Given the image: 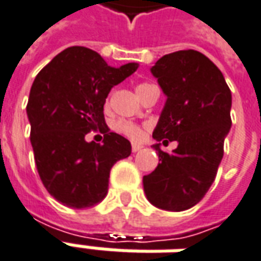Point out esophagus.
Returning <instances> with one entry per match:
<instances>
[{
    "label": "esophagus",
    "mask_w": 261,
    "mask_h": 261,
    "mask_svg": "<svg viewBox=\"0 0 261 261\" xmlns=\"http://www.w3.org/2000/svg\"><path fill=\"white\" fill-rule=\"evenodd\" d=\"M131 149H133V152H138L140 149H142V145H140V144H133Z\"/></svg>",
    "instance_id": "esophagus-1"
}]
</instances>
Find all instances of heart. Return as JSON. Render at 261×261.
Wrapping results in <instances>:
<instances>
[{
  "label": "heart",
  "mask_w": 261,
  "mask_h": 261,
  "mask_svg": "<svg viewBox=\"0 0 261 261\" xmlns=\"http://www.w3.org/2000/svg\"><path fill=\"white\" fill-rule=\"evenodd\" d=\"M151 84H140V85L137 86V93H140L141 91H144L147 86H149ZM116 130L120 131V133H123L127 137H130L133 140H140L142 137V130L141 127H138V125L133 124V123H128V121H124V120H120L117 121L116 124Z\"/></svg>",
  "instance_id": "obj_1"
}]
</instances>
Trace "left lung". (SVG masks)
Segmentation results:
<instances>
[{"mask_svg": "<svg viewBox=\"0 0 261 261\" xmlns=\"http://www.w3.org/2000/svg\"><path fill=\"white\" fill-rule=\"evenodd\" d=\"M151 74L166 96L152 137L177 147L168 153L161 142L153 144L161 162L144 176V192L155 207L185 211L205 196L217 176L232 125V95L218 67L196 50L166 54Z\"/></svg>", "mask_w": 261, "mask_h": 261, "instance_id": "obj_1", "label": "left lung"}]
</instances>
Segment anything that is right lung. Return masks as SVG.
<instances>
[{"instance_id": "obj_1", "label": "right lung", "mask_w": 261, "mask_h": 261, "mask_svg": "<svg viewBox=\"0 0 261 261\" xmlns=\"http://www.w3.org/2000/svg\"><path fill=\"white\" fill-rule=\"evenodd\" d=\"M137 68V63L110 67L96 51L72 46L33 81L26 113L37 172L47 192L67 207L102 201L112 166L130 156V141L109 131L103 106L112 88ZM97 128L102 144L86 142V134Z\"/></svg>"}]
</instances>
